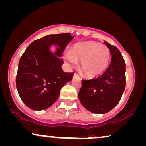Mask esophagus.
I'll return each mask as SVG.
<instances>
[{"label":"esophagus","instance_id":"1","mask_svg":"<svg viewBox=\"0 0 146 146\" xmlns=\"http://www.w3.org/2000/svg\"><path fill=\"white\" fill-rule=\"evenodd\" d=\"M73 78H79V76H78V74L75 73V74L73 75Z\"/></svg>","mask_w":146,"mask_h":146}]
</instances>
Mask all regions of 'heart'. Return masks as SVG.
<instances>
[{
  "mask_svg": "<svg viewBox=\"0 0 146 146\" xmlns=\"http://www.w3.org/2000/svg\"><path fill=\"white\" fill-rule=\"evenodd\" d=\"M70 65H76L81 60L80 70L84 76L96 78L102 76L110 65L111 59L110 50L95 41L77 43L72 46L64 55Z\"/></svg>",
  "mask_w": 146,
  "mask_h": 146,
  "instance_id": "b5f03b06",
  "label": "heart"
}]
</instances>
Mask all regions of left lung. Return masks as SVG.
<instances>
[{
    "label": "left lung",
    "mask_w": 146,
    "mask_h": 146,
    "mask_svg": "<svg viewBox=\"0 0 146 146\" xmlns=\"http://www.w3.org/2000/svg\"><path fill=\"white\" fill-rule=\"evenodd\" d=\"M105 44L111 54V64L101 76L82 80L78 98L88 111L105 113L119 102L125 88V62L117 48L107 41Z\"/></svg>",
    "instance_id": "left-lung-1"
}]
</instances>
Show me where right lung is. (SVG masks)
<instances>
[{"label": "right lung", "instance_id": "add662e5", "mask_svg": "<svg viewBox=\"0 0 146 146\" xmlns=\"http://www.w3.org/2000/svg\"><path fill=\"white\" fill-rule=\"evenodd\" d=\"M73 38L68 33L48 35L32 42L23 52L16 84L19 96L29 108L48 109L58 98L63 86L72 80L74 73L62 70L60 57ZM52 45L56 46L55 53L50 51Z\"/></svg>", "mask_w": 146, "mask_h": 146}]
</instances>
